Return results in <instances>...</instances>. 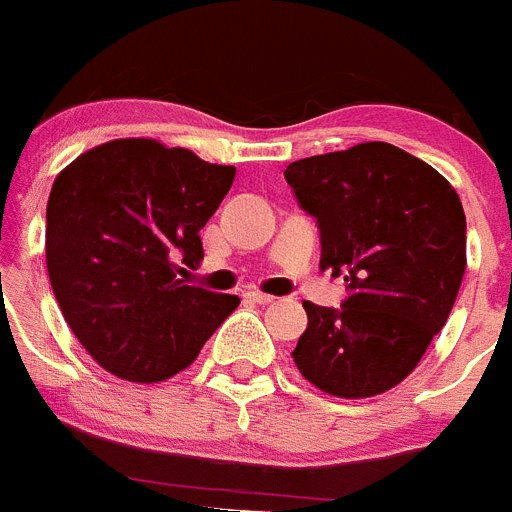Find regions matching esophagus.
<instances>
[{"label": "esophagus", "instance_id": "1", "mask_svg": "<svg viewBox=\"0 0 512 512\" xmlns=\"http://www.w3.org/2000/svg\"><path fill=\"white\" fill-rule=\"evenodd\" d=\"M243 297H246L248 302H256V305H269V302H274V297L264 295V292H256V289H248Z\"/></svg>", "mask_w": 512, "mask_h": 512}]
</instances>
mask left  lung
<instances>
[{
	"instance_id": "left-lung-1",
	"label": "left lung",
	"mask_w": 512,
	"mask_h": 512,
	"mask_svg": "<svg viewBox=\"0 0 512 512\" xmlns=\"http://www.w3.org/2000/svg\"><path fill=\"white\" fill-rule=\"evenodd\" d=\"M284 179L320 230V266L346 271L341 307L305 302L292 351L307 382L372 397L413 372L467 269V217L433 166L390 143L302 158Z\"/></svg>"
}]
</instances>
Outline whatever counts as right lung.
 Returning a JSON list of instances; mask_svg holds the SVG:
<instances>
[{
    "instance_id": "add662e5",
    "label": "right lung",
    "mask_w": 512,
    "mask_h": 512,
    "mask_svg": "<svg viewBox=\"0 0 512 512\" xmlns=\"http://www.w3.org/2000/svg\"><path fill=\"white\" fill-rule=\"evenodd\" d=\"M235 179L187 148L122 138L81 153L53 182L45 264L63 318L92 359L128 382L187 369L241 305L184 284L200 230Z\"/></svg>"
}]
</instances>
